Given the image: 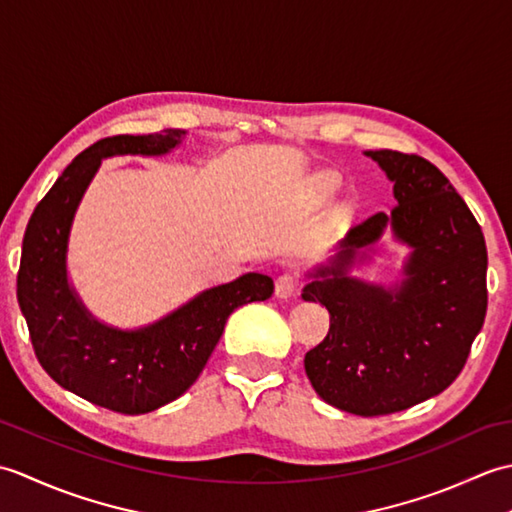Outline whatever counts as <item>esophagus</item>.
<instances>
[{"instance_id":"1","label":"esophagus","mask_w":512,"mask_h":512,"mask_svg":"<svg viewBox=\"0 0 512 512\" xmlns=\"http://www.w3.org/2000/svg\"><path fill=\"white\" fill-rule=\"evenodd\" d=\"M299 288V277L292 275V273H284L277 281H275V295L279 299H288L297 292Z\"/></svg>"}]
</instances>
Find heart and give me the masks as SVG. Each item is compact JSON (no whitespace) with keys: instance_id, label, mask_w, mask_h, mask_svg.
Returning a JSON list of instances; mask_svg holds the SVG:
<instances>
[{"instance_id":"obj_1","label":"heart","mask_w":512,"mask_h":512,"mask_svg":"<svg viewBox=\"0 0 512 512\" xmlns=\"http://www.w3.org/2000/svg\"><path fill=\"white\" fill-rule=\"evenodd\" d=\"M323 189H325V191H330V189H334V182H332V180H328V182H323Z\"/></svg>"}]
</instances>
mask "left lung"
Masks as SVG:
<instances>
[{
	"label": "left lung",
	"instance_id": "8db88e82",
	"mask_svg": "<svg viewBox=\"0 0 512 512\" xmlns=\"http://www.w3.org/2000/svg\"><path fill=\"white\" fill-rule=\"evenodd\" d=\"M365 156L394 182L398 204L352 226L301 297L330 312L328 336L303 361L314 391L372 418L438 396L460 376L486 317L488 255L480 224L436 165L391 149ZM387 225L412 248L394 289L349 275Z\"/></svg>",
	"mask_w": 512,
	"mask_h": 512
}]
</instances>
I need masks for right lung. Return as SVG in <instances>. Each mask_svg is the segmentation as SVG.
Listing matches in <instances>:
<instances>
[{"label": "right lung", "mask_w": 512, "mask_h": 512, "mask_svg": "<svg viewBox=\"0 0 512 512\" xmlns=\"http://www.w3.org/2000/svg\"><path fill=\"white\" fill-rule=\"evenodd\" d=\"M182 136V129L110 136L85 149L37 204L21 246L17 301L41 367L63 389L127 416L180 398L198 380L231 312L266 301L275 290L268 275L248 273L200 292L145 328L118 330L96 321L70 286L65 268L70 226L101 160L167 154Z\"/></svg>", "instance_id": "add662e5"}]
</instances>
